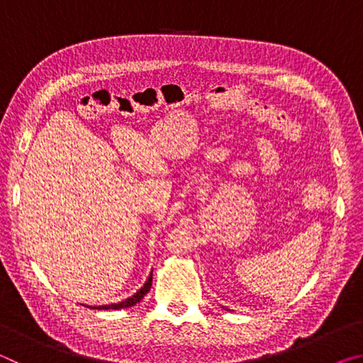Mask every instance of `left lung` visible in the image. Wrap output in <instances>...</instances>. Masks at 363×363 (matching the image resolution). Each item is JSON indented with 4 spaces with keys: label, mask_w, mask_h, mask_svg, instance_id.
Masks as SVG:
<instances>
[{
    "label": "left lung",
    "mask_w": 363,
    "mask_h": 363,
    "mask_svg": "<svg viewBox=\"0 0 363 363\" xmlns=\"http://www.w3.org/2000/svg\"><path fill=\"white\" fill-rule=\"evenodd\" d=\"M227 311H229V309H227Z\"/></svg>",
    "instance_id": "left-lung-1"
}]
</instances>
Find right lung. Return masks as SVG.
<instances>
[{
  "label": "right lung",
  "instance_id": "add662e5",
  "mask_svg": "<svg viewBox=\"0 0 363 363\" xmlns=\"http://www.w3.org/2000/svg\"><path fill=\"white\" fill-rule=\"evenodd\" d=\"M150 286H152V272L149 275V279H147V281L144 284V286H140V290H138L136 293H134L133 296L123 299V301H120V303L104 304V306H88V307H91V309H97V311H102V309L104 311H108V309L118 311V309H125V307H133V306H136L139 301L143 299L145 294L150 291Z\"/></svg>",
  "mask_w": 363,
  "mask_h": 363
}]
</instances>
